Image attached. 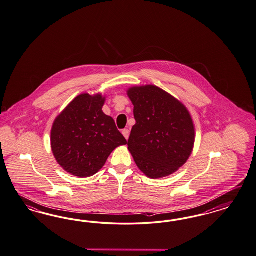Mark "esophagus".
Instances as JSON below:
<instances>
[{
    "label": "esophagus",
    "instance_id": "1",
    "mask_svg": "<svg viewBox=\"0 0 256 256\" xmlns=\"http://www.w3.org/2000/svg\"><path fill=\"white\" fill-rule=\"evenodd\" d=\"M122 134H123L124 137L128 140V137H130V130L128 128H124V130H123V132H122Z\"/></svg>",
    "mask_w": 256,
    "mask_h": 256
}]
</instances>
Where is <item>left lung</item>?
I'll list each match as a JSON object with an SVG mask.
<instances>
[{"label": "left lung", "mask_w": 256, "mask_h": 256, "mask_svg": "<svg viewBox=\"0 0 256 256\" xmlns=\"http://www.w3.org/2000/svg\"><path fill=\"white\" fill-rule=\"evenodd\" d=\"M126 94L136 120L128 142L135 164L150 178L172 175L194 148V126L189 110L154 85L132 87Z\"/></svg>", "instance_id": "left-lung-1"}]
</instances>
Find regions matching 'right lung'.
Listing matches in <instances>:
<instances>
[{"instance_id": "obj_1", "label": "right lung", "mask_w": 256, "mask_h": 256, "mask_svg": "<svg viewBox=\"0 0 256 256\" xmlns=\"http://www.w3.org/2000/svg\"><path fill=\"white\" fill-rule=\"evenodd\" d=\"M105 101L101 94H82L54 121L51 148L54 159L74 176H94L116 148L126 144L114 120L102 110Z\"/></svg>"}]
</instances>
